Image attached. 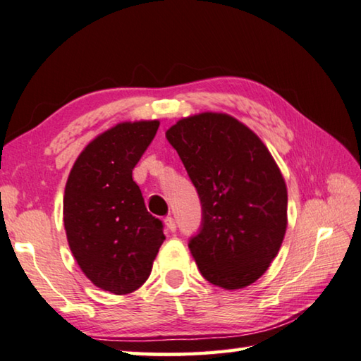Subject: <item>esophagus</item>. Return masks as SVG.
<instances>
[{
	"label": "esophagus",
	"instance_id": "obj_1",
	"mask_svg": "<svg viewBox=\"0 0 361 361\" xmlns=\"http://www.w3.org/2000/svg\"><path fill=\"white\" fill-rule=\"evenodd\" d=\"M164 224H166L169 232H175L176 231V224H175V219L173 218H166V219H164Z\"/></svg>",
	"mask_w": 361,
	"mask_h": 361
}]
</instances>
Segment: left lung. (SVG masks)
<instances>
[{
    "mask_svg": "<svg viewBox=\"0 0 361 361\" xmlns=\"http://www.w3.org/2000/svg\"><path fill=\"white\" fill-rule=\"evenodd\" d=\"M202 203L200 233L189 241L202 276L226 290L264 274L283 245L287 186L254 130L227 114L202 112L166 133Z\"/></svg>",
    "mask_w": 361,
    "mask_h": 361,
    "instance_id": "left-lung-1",
    "label": "left lung"
}]
</instances>
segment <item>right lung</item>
Segmentation results:
<instances>
[{
    "instance_id": "1",
    "label": "right lung",
    "mask_w": 361,
    "mask_h": 361,
    "mask_svg": "<svg viewBox=\"0 0 361 361\" xmlns=\"http://www.w3.org/2000/svg\"><path fill=\"white\" fill-rule=\"evenodd\" d=\"M158 128L159 120H140L104 130L78 154L64 189L71 252L91 283L115 295L143 286L166 240L133 180Z\"/></svg>"
}]
</instances>
